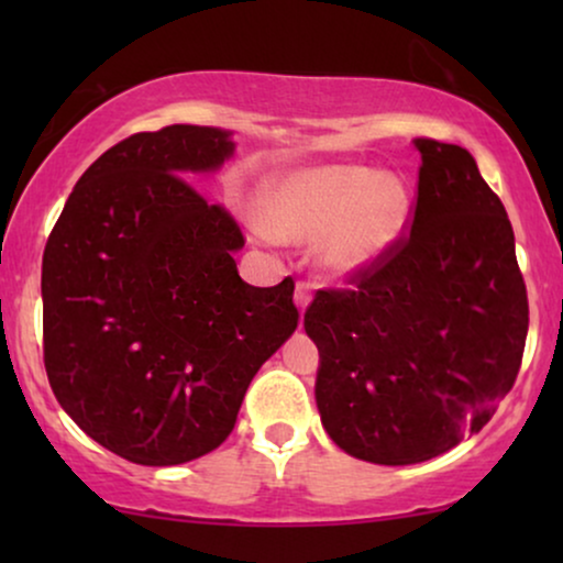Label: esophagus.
<instances>
[{"label": "esophagus", "mask_w": 563, "mask_h": 563, "mask_svg": "<svg viewBox=\"0 0 563 563\" xmlns=\"http://www.w3.org/2000/svg\"><path fill=\"white\" fill-rule=\"evenodd\" d=\"M312 289L314 284L312 282H297V289H295V305L299 307V312L307 310V305L312 302Z\"/></svg>", "instance_id": "34e87169"}]
</instances>
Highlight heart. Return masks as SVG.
Wrapping results in <instances>:
<instances>
[{
	"mask_svg": "<svg viewBox=\"0 0 563 563\" xmlns=\"http://www.w3.org/2000/svg\"><path fill=\"white\" fill-rule=\"evenodd\" d=\"M410 191L395 174L330 164L274 176L261 191L268 233L289 241H322V261L335 274L372 266L402 233Z\"/></svg>",
	"mask_w": 563,
	"mask_h": 563,
	"instance_id": "1",
	"label": "heart"
}]
</instances>
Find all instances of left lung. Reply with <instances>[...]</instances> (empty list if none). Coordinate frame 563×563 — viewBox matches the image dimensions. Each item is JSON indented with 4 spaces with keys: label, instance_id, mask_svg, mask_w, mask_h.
Here are the masks:
<instances>
[{
    "label": "left lung",
    "instance_id": "8db88e82",
    "mask_svg": "<svg viewBox=\"0 0 563 563\" xmlns=\"http://www.w3.org/2000/svg\"><path fill=\"white\" fill-rule=\"evenodd\" d=\"M415 148L410 235L305 312L322 428L384 466L420 464L479 433L512 389L528 335L505 205L466 148L433 137Z\"/></svg>",
    "mask_w": 563,
    "mask_h": 563
}]
</instances>
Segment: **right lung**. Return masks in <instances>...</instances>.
I'll list each match as a JSON object with an SVG mask.
<instances>
[{"instance_id":"1","label":"right lung","mask_w":563,"mask_h":563,"mask_svg":"<svg viewBox=\"0 0 563 563\" xmlns=\"http://www.w3.org/2000/svg\"><path fill=\"white\" fill-rule=\"evenodd\" d=\"M233 151L220 128L130 135L81 174L45 243L51 389L84 433L133 464L218 449L299 322L291 276L245 284L241 225L189 179Z\"/></svg>"}]
</instances>
